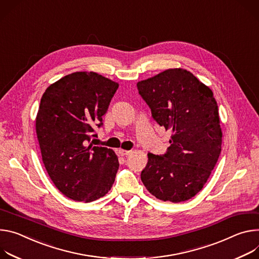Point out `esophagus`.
Returning <instances> with one entry per match:
<instances>
[{
    "label": "esophagus",
    "mask_w": 259,
    "mask_h": 259,
    "mask_svg": "<svg viewBox=\"0 0 259 259\" xmlns=\"http://www.w3.org/2000/svg\"><path fill=\"white\" fill-rule=\"evenodd\" d=\"M132 151L131 150H124V149H118V153L121 155V156H125V155H128Z\"/></svg>",
    "instance_id": "1"
}]
</instances>
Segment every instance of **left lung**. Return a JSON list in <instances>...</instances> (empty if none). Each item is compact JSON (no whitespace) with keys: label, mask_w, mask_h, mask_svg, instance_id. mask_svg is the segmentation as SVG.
Listing matches in <instances>:
<instances>
[{"label":"left lung","mask_w":259,"mask_h":259,"mask_svg":"<svg viewBox=\"0 0 259 259\" xmlns=\"http://www.w3.org/2000/svg\"><path fill=\"white\" fill-rule=\"evenodd\" d=\"M137 86L153 119L173 133L164 154L148 153L141 180L163 202H185L202 190L221 152L222 132L213 92L181 68L165 70Z\"/></svg>","instance_id":"obj_1"}]
</instances>
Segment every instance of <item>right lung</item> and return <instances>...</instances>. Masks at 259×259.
<instances>
[{
  "label": "right lung",
  "mask_w": 259,
  "mask_h": 259,
  "mask_svg": "<svg viewBox=\"0 0 259 259\" xmlns=\"http://www.w3.org/2000/svg\"><path fill=\"white\" fill-rule=\"evenodd\" d=\"M118 86L95 72H75L42 96L36 117L42 160L56 188L77 202L104 196L116 177L117 155L89 143Z\"/></svg>",
  "instance_id": "1"
}]
</instances>
